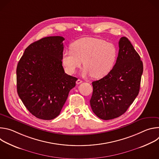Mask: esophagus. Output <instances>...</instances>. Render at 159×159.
Returning a JSON list of instances; mask_svg holds the SVG:
<instances>
[{
  "instance_id": "1",
  "label": "esophagus",
  "mask_w": 159,
  "mask_h": 159,
  "mask_svg": "<svg viewBox=\"0 0 159 159\" xmlns=\"http://www.w3.org/2000/svg\"><path fill=\"white\" fill-rule=\"evenodd\" d=\"M83 81L82 80H80V79H77V80L76 81V84H80V83H82Z\"/></svg>"
}]
</instances>
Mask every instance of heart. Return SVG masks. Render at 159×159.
<instances>
[{
    "mask_svg": "<svg viewBox=\"0 0 159 159\" xmlns=\"http://www.w3.org/2000/svg\"><path fill=\"white\" fill-rule=\"evenodd\" d=\"M117 56V49L113 44L101 39L83 38L72 44L71 50L63 52L62 63L65 71L73 74L84 61V75L100 79L112 70Z\"/></svg>",
    "mask_w": 159,
    "mask_h": 159,
    "instance_id": "b5f03b06",
    "label": "heart"
}]
</instances>
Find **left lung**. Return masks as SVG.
<instances>
[{"mask_svg": "<svg viewBox=\"0 0 159 159\" xmlns=\"http://www.w3.org/2000/svg\"><path fill=\"white\" fill-rule=\"evenodd\" d=\"M116 62L109 73L93 82L90 100L93 111L104 120L118 118L127 111L139 93L143 62L129 39L119 41Z\"/></svg>", "mask_w": 159, "mask_h": 159, "instance_id": "1", "label": "left lung"}]
</instances>
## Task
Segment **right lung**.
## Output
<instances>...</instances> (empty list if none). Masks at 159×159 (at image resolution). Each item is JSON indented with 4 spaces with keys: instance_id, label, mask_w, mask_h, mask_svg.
<instances>
[{
    "instance_id": "1",
    "label": "right lung",
    "mask_w": 159,
    "mask_h": 159,
    "mask_svg": "<svg viewBox=\"0 0 159 159\" xmlns=\"http://www.w3.org/2000/svg\"><path fill=\"white\" fill-rule=\"evenodd\" d=\"M62 36H49L26 48L16 70L17 91L27 109L37 118L58 116L76 77L65 73L62 66Z\"/></svg>"
}]
</instances>
